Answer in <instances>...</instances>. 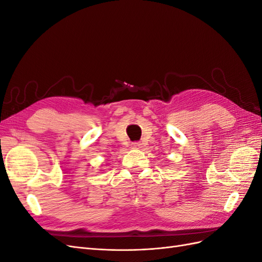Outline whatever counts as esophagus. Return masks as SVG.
<instances>
[{
  "label": "esophagus",
  "instance_id": "34e87169",
  "mask_svg": "<svg viewBox=\"0 0 262 262\" xmlns=\"http://www.w3.org/2000/svg\"><path fill=\"white\" fill-rule=\"evenodd\" d=\"M131 147L132 148H141L142 143H141V142H133V143L131 144Z\"/></svg>",
  "mask_w": 262,
  "mask_h": 262
}]
</instances>
